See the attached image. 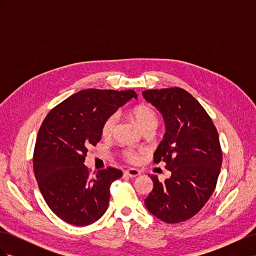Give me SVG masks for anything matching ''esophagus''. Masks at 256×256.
<instances>
[{"mask_svg": "<svg viewBox=\"0 0 256 256\" xmlns=\"http://www.w3.org/2000/svg\"><path fill=\"white\" fill-rule=\"evenodd\" d=\"M125 174L127 176L132 178V177H136V176L140 175L141 172L138 171V170H136V168H128V170H126V171H125Z\"/></svg>", "mask_w": 256, "mask_h": 256, "instance_id": "esophagus-1", "label": "esophagus"}]
</instances>
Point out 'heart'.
I'll return each instance as SVG.
<instances>
[{
    "mask_svg": "<svg viewBox=\"0 0 256 256\" xmlns=\"http://www.w3.org/2000/svg\"><path fill=\"white\" fill-rule=\"evenodd\" d=\"M131 113H132L134 120H136L138 126L141 127L142 130H145L147 128H156L158 125V115L150 106H136V108H134V110ZM118 120V114H111L109 118L104 120L102 125V134L104 136H112ZM124 156H125V158L130 162H136L140 159V154L134 150H125L124 152Z\"/></svg>",
    "mask_w": 256,
    "mask_h": 256,
    "instance_id": "obj_1",
    "label": "heart"
}]
</instances>
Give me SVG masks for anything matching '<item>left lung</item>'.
Masks as SVG:
<instances>
[{"label": "left lung", "mask_w": 256, "mask_h": 256, "mask_svg": "<svg viewBox=\"0 0 256 256\" xmlns=\"http://www.w3.org/2000/svg\"><path fill=\"white\" fill-rule=\"evenodd\" d=\"M146 102L161 112L166 134L154 162H166L171 177L154 182L145 206L166 223H180L196 216L212 196L222 164V150L210 116L190 92L180 88L146 90Z\"/></svg>", "instance_id": "8db88e82"}]
</instances>
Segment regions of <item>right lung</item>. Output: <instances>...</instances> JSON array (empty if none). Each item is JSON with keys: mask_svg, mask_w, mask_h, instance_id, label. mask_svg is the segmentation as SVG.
Masks as SVG:
<instances>
[{"mask_svg": "<svg viewBox=\"0 0 256 256\" xmlns=\"http://www.w3.org/2000/svg\"><path fill=\"white\" fill-rule=\"evenodd\" d=\"M132 97H138L132 90H83L44 120L34 148V174L46 203L63 221L88 226L106 212L111 184L122 172L108 166L92 177L84 161L88 147L102 140L104 120Z\"/></svg>", "mask_w": 256, "mask_h": 256, "instance_id": "right-lung-1", "label": "right lung"}]
</instances>
